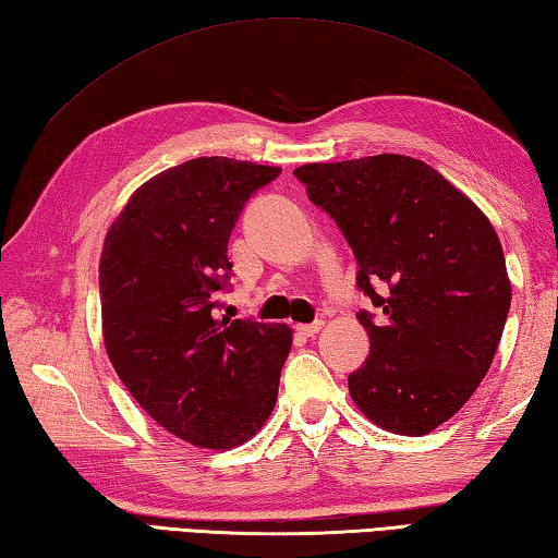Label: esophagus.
Masks as SVG:
<instances>
[{
    "mask_svg": "<svg viewBox=\"0 0 558 558\" xmlns=\"http://www.w3.org/2000/svg\"><path fill=\"white\" fill-rule=\"evenodd\" d=\"M324 326V322H312V324H298V333L302 336H314L319 333V329Z\"/></svg>",
    "mask_w": 558,
    "mask_h": 558,
    "instance_id": "obj_1",
    "label": "esophagus"
}]
</instances>
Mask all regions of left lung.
<instances>
[{
  "label": "left lung",
  "instance_id": "obj_1",
  "mask_svg": "<svg viewBox=\"0 0 558 558\" xmlns=\"http://www.w3.org/2000/svg\"><path fill=\"white\" fill-rule=\"evenodd\" d=\"M294 177L333 217L373 302L357 319L369 355L348 375L379 428L425 435L452 418L490 367L510 312L504 248L486 215L403 155L304 163Z\"/></svg>",
  "mask_w": 558,
  "mask_h": 558
}]
</instances>
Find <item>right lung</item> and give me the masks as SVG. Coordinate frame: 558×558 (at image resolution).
<instances>
[{
    "label": "right lung",
    "instance_id": "1",
    "mask_svg": "<svg viewBox=\"0 0 558 558\" xmlns=\"http://www.w3.org/2000/svg\"><path fill=\"white\" fill-rule=\"evenodd\" d=\"M278 167L198 157L149 179L106 234L104 341L130 395L177 438L229 450L256 435L292 345L286 324L220 319L227 244Z\"/></svg>",
    "mask_w": 558,
    "mask_h": 558
}]
</instances>
